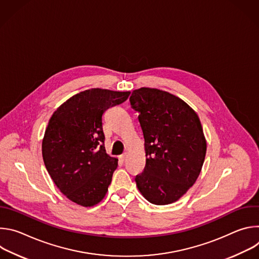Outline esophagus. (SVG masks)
<instances>
[{
	"label": "esophagus",
	"instance_id": "1",
	"mask_svg": "<svg viewBox=\"0 0 259 259\" xmlns=\"http://www.w3.org/2000/svg\"><path fill=\"white\" fill-rule=\"evenodd\" d=\"M127 158H128V154H127V153H124V154L120 157V159H121L122 161H126Z\"/></svg>",
	"mask_w": 259,
	"mask_h": 259
}]
</instances>
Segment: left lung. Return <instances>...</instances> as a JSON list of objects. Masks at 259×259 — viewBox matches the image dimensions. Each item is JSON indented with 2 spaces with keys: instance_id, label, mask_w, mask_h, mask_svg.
I'll return each mask as SVG.
<instances>
[{
  "instance_id": "left-lung-1",
  "label": "left lung",
  "mask_w": 259,
  "mask_h": 259,
  "mask_svg": "<svg viewBox=\"0 0 259 259\" xmlns=\"http://www.w3.org/2000/svg\"><path fill=\"white\" fill-rule=\"evenodd\" d=\"M130 103L139 113L146 157L137 189L152 204H172L194 186L204 164L200 119L186 101L157 88L133 90Z\"/></svg>"
}]
</instances>
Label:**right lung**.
Returning <instances> with one entry per match:
<instances>
[{"instance_id":"1","label":"right lung","mask_w":259,"mask_h":259,"mask_svg":"<svg viewBox=\"0 0 259 259\" xmlns=\"http://www.w3.org/2000/svg\"><path fill=\"white\" fill-rule=\"evenodd\" d=\"M130 91L92 88L64 101L48 122L42 155L58 190L71 202L93 207L103 200L118 159L103 145L102 115L127 100Z\"/></svg>"}]
</instances>
